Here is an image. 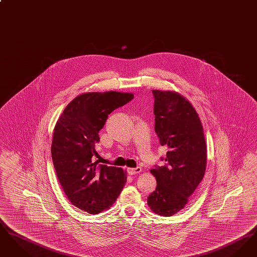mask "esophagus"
Wrapping results in <instances>:
<instances>
[{
	"mask_svg": "<svg viewBox=\"0 0 257 257\" xmlns=\"http://www.w3.org/2000/svg\"><path fill=\"white\" fill-rule=\"evenodd\" d=\"M127 171H128V173L130 174V175H135V174H137V173H140L141 171H142V168L141 167H138V168H129V169H127Z\"/></svg>",
	"mask_w": 257,
	"mask_h": 257,
	"instance_id": "esophagus-1",
	"label": "esophagus"
}]
</instances>
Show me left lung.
<instances>
[{
	"label": "left lung",
	"instance_id": "1",
	"mask_svg": "<svg viewBox=\"0 0 257 257\" xmlns=\"http://www.w3.org/2000/svg\"><path fill=\"white\" fill-rule=\"evenodd\" d=\"M155 98V132L168 147L166 165L150 172L156 190L147 204L156 214L171 217L182 210L202 180L207 161L203 127L193 105L178 92L152 90Z\"/></svg>",
	"mask_w": 257,
	"mask_h": 257
}]
</instances>
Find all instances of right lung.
I'll use <instances>...</instances> for the list:
<instances>
[{
  "label": "right lung",
  "instance_id": "obj_1",
  "mask_svg": "<svg viewBox=\"0 0 257 257\" xmlns=\"http://www.w3.org/2000/svg\"><path fill=\"white\" fill-rule=\"evenodd\" d=\"M134 97L133 93L86 92L66 106L56 123L51 154L59 182L68 200L88 214L110 208L127 180L121 168L97 165L99 131L112 110Z\"/></svg>",
  "mask_w": 257,
  "mask_h": 257
}]
</instances>
